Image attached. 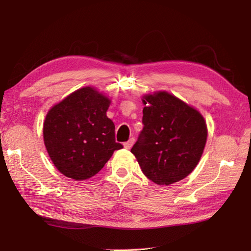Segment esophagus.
I'll use <instances>...</instances> for the list:
<instances>
[{"mask_svg":"<svg viewBox=\"0 0 251 251\" xmlns=\"http://www.w3.org/2000/svg\"><path fill=\"white\" fill-rule=\"evenodd\" d=\"M134 142H135L134 138H130V139H129L128 141L124 142V148H125V149H130V148L132 147V145H134Z\"/></svg>","mask_w":251,"mask_h":251,"instance_id":"1","label":"esophagus"}]
</instances>
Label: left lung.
<instances>
[{
  "label": "left lung",
  "mask_w": 251,
  "mask_h": 251,
  "mask_svg": "<svg viewBox=\"0 0 251 251\" xmlns=\"http://www.w3.org/2000/svg\"><path fill=\"white\" fill-rule=\"evenodd\" d=\"M141 130L131 148L142 173L159 185L184 179L199 164L207 140L204 117L166 92L142 99Z\"/></svg>",
  "instance_id": "left-lung-1"
}]
</instances>
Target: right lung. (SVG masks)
Returning a JSON list of instances; mask_svg holds the SVG:
<instances>
[{
    "mask_svg": "<svg viewBox=\"0 0 251 251\" xmlns=\"http://www.w3.org/2000/svg\"><path fill=\"white\" fill-rule=\"evenodd\" d=\"M110 99L92 87L69 95L47 113L43 137L56 168L66 177L86 180L103 168L115 150V126L106 111Z\"/></svg>",
    "mask_w": 251,
    "mask_h": 251,
    "instance_id": "obj_1",
    "label": "right lung"
}]
</instances>
